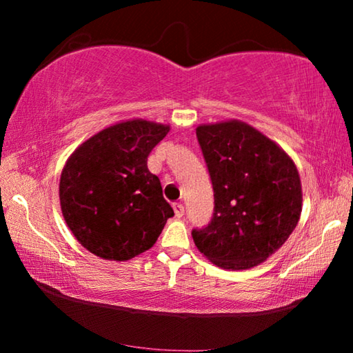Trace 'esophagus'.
Here are the masks:
<instances>
[{
  "mask_svg": "<svg viewBox=\"0 0 353 353\" xmlns=\"http://www.w3.org/2000/svg\"><path fill=\"white\" fill-rule=\"evenodd\" d=\"M172 208H174V214L177 218H182L183 213H185V207L182 204H174L172 205Z\"/></svg>",
  "mask_w": 353,
  "mask_h": 353,
  "instance_id": "esophagus-1",
  "label": "esophagus"
}]
</instances>
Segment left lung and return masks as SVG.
Segmentation results:
<instances>
[{
    "instance_id": "8db88e82",
    "label": "left lung",
    "mask_w": 353,
    "mask_h": 353,
    "mask_svg": "<svg viewBox=\"0 0 353 353\" xmlns=\"http://www.w3.org/2000/svg\"><path fill=\"white\" fill-rule=\"evenodd\" d=\"M196 135L214 193L210 224L191 232L196 248L223 270L259 266L301 219L296 165L276 141L240 119L199 124Z\"/></svg>"
}]
</instances>
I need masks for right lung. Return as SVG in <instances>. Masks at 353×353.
<instances>
[{
    "mask_svg": "<svg viewBox=\"0 0 353 353\" xmlns=\"http://www.w3.org/2000/svg\"><path fill=\"white\" fill-rule=\"evenodd\" d=\"M168 124L126 119L99 130L65 163L59 199L76 240L99 259L128 261L151 249L172 212L148 155Z\"/></svg>",
    "mask_w": 353,
    "mask_h": 353,
    "instance_id": "right-lung-1",
    "label": "right lung"
}]
</instances>
